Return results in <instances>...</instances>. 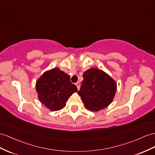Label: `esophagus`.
Returning a JSON list of instances; mask_svg holds the SVG:
<instances>
[{"mask_svg": "<svg viewBox=\"0 0 155 155\" xmlns=\"http://www.w3.org/2000/svg\"><path fill=\"white\" fill-rule=\"evenodd\" d=\"M76 84V86H77V89L79 90H80V86H81V84H80V83H79L78 82H77V83H76V84Z\"/></svg>", "mask_w": 155, "mask_h": 155, "instance_id": "1", "label": "esophagus"}]
</instances>
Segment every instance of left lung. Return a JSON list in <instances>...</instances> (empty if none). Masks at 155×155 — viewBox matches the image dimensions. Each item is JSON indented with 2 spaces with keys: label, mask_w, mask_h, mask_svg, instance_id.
<instances>
[{
  "label": "left lung",
  "mask_w": 155,
  "mask_h": 155,
  "mask_svg": "<svg viewBox=\"0 0 155 155\" xmlns=\"http://www.w3.org/2000/svg\"><path fill=\"white\" fill-rule=\"evenodd\" d=\"M80 90L78 92L87 109L98 111L112 102L117 84L104 71L92 68L84 73Z\"/></svg>",
  "instance_id": "left-lung-1"
}]
</instances>
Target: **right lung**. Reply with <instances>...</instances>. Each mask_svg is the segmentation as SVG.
Here are the masks:
<instances>
[{
  "label": "right lung",
  "mask_w": 155,
  "mask_h": 155,
  "mask_svg": "<svg viewBox=\"0 0 155 155\" xmlns=\"http://www.w3.org/2000/svg\"><path fill=\"white\" fill-rule=\"evenodd\" d=\"M36 90L40 101L53 111L63 108L69 97L78 91L69 75L58 68L44 73L37 82Z\"/></svg>",
  "instance_id": "add662e5"
}]
</instances>
